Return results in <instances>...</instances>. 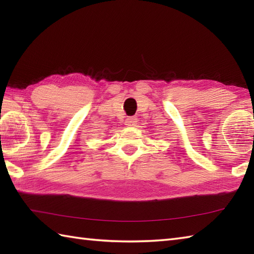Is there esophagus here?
<instances>
[{
	"label": "esophagus",
	"instance_id": "esophagus-1",
	"mask_svg": "<svg viewBox=\"0 0 254 254\" xmlns=\"http://www.w3.org/2000/svg\"><path fill=\"white\" fill-rule=\"evenodd\" d=\"M136 122H137V119L135 117H127L124 123H126L127 127H134L136 124Z\"/></svg>",
	"mask_w": 254,
	"mask_h": 254
}]
</instances>
